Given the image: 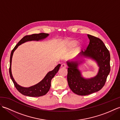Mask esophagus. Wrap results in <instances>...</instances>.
I'll return each mask as SVG.
<instances>
[{
  "instance_id": "esophagus-1",
  "label": "esophagus",
  "mask_w": 120,
  "mask_h": 120,
  "mask_svg": "<svg viewBox=\"0 0 120 120\" xmlns=\"http://www.w3.org/2000/svg\"><path fill=\"white\" fill-rule=\"evenodd\" d=\"M67 67V65L64 64V63H63V64H61V68H66Z\"/></svg>"
}]
</instances>
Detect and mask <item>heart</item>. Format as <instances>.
Returning a JSON list of instances; mask_svg holds the SVG:
<instances>
[{"mask_svg": "<svg viewBox=\"0 0 120 120\" xmlns=\"http://www.w3.org/2000/svg\"><path fill=\"white\" fill-rule=\"evenodd\" d=\"M77 42H78L75 39H68L65 41L64 44L66 46H67L68 48L71 49V48H73L75 46V45H76V44H77ZM76 45L74 49V51L75 52H78V51L81 48H82V45L81 43H78V44Z\"/></svg>", "mask_w": 120, "mask_h": 120, "instance_id": "b5f03b06", "label": "heart"}]
</instances>
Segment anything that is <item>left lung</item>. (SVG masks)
<instances>
[{
	"label": "left lung",
	"instance_id": "obj_1",
	"mask_svg": "<svg viewBox=\"0 0 120 120\" xmlns=\"http://www.w3.org/2000/svg\"><path fill=\"white\" fill-rule=\"evenodd\" d=\"M87 35L90 42L86 50L84 52L82 51L78 55V60L67 62L68 86L74 93L79 95H89L100 90L105 85L110 71V53L104 43L98 38L90 34ZM79 57L95 60L99 67L98 74L90 79L83 78L78 68V65L82 62L79 60Z\"/></svg>",
	"mask_w": 120,
	"mask_h": 120
}]
</instances>
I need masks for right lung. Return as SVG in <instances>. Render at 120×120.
Masks as SVG:
<instances>
[{
  "label": "right lung",
  "mask_w": 120,
  "mask_h": 120,
  "mask_svg": "<svg viewBox=\"0 0 120 120\" xmlns=\"http://www.w3.org/2000/svg\"><path fill=\"white\" fill-rule=\"evenodd\" d=\"M48 35H49V34H45V33H40V34H33L31 35H26V36L22 38L19 41V42L14 47L13 49L12 50L10 60L9 73L10 77H11L15 88L22 95L31 97H39L45 95L49 91L51 86V80H52V78L54 77L56 74L57 73L58 71L59 70L61 64H59L57 65V67L55 68L52 71L48 72L46 75L45 76V77L43 78V79L40 82L36 84V85L30 86V87L28 88L22 87V86L18 85L16 83L13 77L12 74L11 63L13 52L15 49L18 47V46L22 44V43L28 41H38L45 39Z\"/></svg>",
  "instance_id": "right-lung-1"
}]
</instances>
